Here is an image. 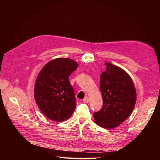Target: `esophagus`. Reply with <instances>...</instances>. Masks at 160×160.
<instances>
[{"label": "esophagus", "instance_id": "1", "mask_svg": "<svg viewBox=\"0 0 160 160\" xmlns=\"http://www.w3.org/2000/svg\"><path fill=\"white\" fill-rule=\"evenodd\" d=\"M83 101L84 103H88L89 101V98H88V97H86V98H85L83 99Z\"/></svg>", "mask_w": 160, "mask_h": 160}]
</instances>
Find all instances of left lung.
<instances>
[{
    "instance_id": "8db88e82",
    "label": "left lung",
    "mask_w": 160,
    "mask_h": 160,
    "mask_svg": "<svg viewBox=\"0 0 160 160\" xmlns=\"http://www.w3.org/2000/svg\"><path fill=\"white\" fill-rule=\"evenodd\" d=\"M106 71L100 77L103 106L93 113L95 122L105 129L118 127L132 113L136 91L130 76L120 67L105 62Z\"/></svg>"
}]
</instances>
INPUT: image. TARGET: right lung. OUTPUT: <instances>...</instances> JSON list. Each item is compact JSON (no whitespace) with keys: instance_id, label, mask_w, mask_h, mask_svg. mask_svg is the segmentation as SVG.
Segmentation results:
<instances>
[{"instance_id":"right-lung-1","label":"right lung","mask_w":160,"mask_h":160,"mask_svg":"<svg viewBox=\"0 0 160 160\" xmlns=\"http://www.w3.org/2000/svg\"><path fill=\"white\" fill-rule=\"evenodd\" d=\"M78 64L68 58H57L43 67L34 90L35 99L41 112L55 122L69 119L76 107L74 90L69 77Z\"/></svg>"}]
</instances>
